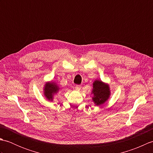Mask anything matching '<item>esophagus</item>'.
<instances>
[{"label": "esophagus", "mask_w": 153, "mask_h": 153, "mask_svg": "<svg viewBox=\"0 0 153 153\" xmlns=\"http://www.w3.org/2000/svg\"><path fill=\"white\" fill-rule=\"evenodd\" d=\"M80 88H81V85H76V90L79 91V90H80Z\"/></svg>", "instance_id": "34e87169"}]
</instances>
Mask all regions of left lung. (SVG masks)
<instances>
[{"label": "left lung", "instance_id": "obj_1", "mask_svg": "<svg viewBox=\"0 0 153 153\" xmlns=\"http://www.w3.org/2000/svg\"><path fill=\"white\" fill-rule=\"evenodd\" d=\"M93 85V100L95 105H101L106 101L110 96L109 86L99 80L95 81Z\"/></svg>", "mask_w": 153, "mask_h": 153}]
</instances>
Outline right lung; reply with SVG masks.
I'll use <instances>...</instances> for the list:
<instances>
[{"instance_id": "right-lung-1", "label": "right lung", "mask_w": 153, "mask_h": 153, "mask_svg": "<svg viewBox=\"0 0 153 153\" xmlns=\"http://www.w3.org/2000/svg\"><path fill=\"white\" fill-rule=\"evenodd\" d=\"M58 90H59V87L56 85V83L51 82L48 83L45 86L44 94L48 100H53V95L58 91Z\"/></svg>"}]
</instances>
